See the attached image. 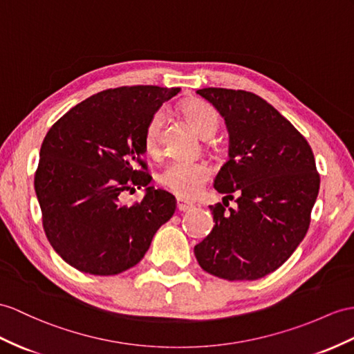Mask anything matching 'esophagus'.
<instances>
[{"mask_svg": "<svg viewBox=\"0 0 354 354\" xmlns=\"http://www.w3.org/2000/svg\"><path fill=\"white\" fill-rule=\"evenodd\" d=\"M195 204L191 203V201H186V200H182V198H177V209L180 212H186V210H191L194 209Z\"/></svg>", "mask_w": 354, "mask_h": 354, "instance_id": "esophagus-1", "label": "esophagus"}]
</instances>
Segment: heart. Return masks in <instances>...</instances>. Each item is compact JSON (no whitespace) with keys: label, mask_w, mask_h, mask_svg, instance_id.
<instances>
[{"label":"heart","mask_w":354,"mask_h":354,"mask_svg":"<svg viewBox=\"0 0 354 354\" xmlns=\"http://www.w3.org/2000/svg\"><path fill=\"white\" fill-rule=\"evenodd\" d=\"M182 114L203 138H210L218 132L221 118L218 111L203 100L186 102L180 108ZM163 127V114L159 111L147 123L144 132V150L150 156H159L160 135ZM212 176V168L204 160L185 162L174 160L160 172L159 182L169 192L182 198H192L201 192L203 186Z\"/></svg>","instance_id":"heart-1"}]
</instances>
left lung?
<instances>
[{
	"label": "left lung",
	"instance_id": "1",
	"mask_svg": "<svg viewBox=\"0 0 354 354\" xmlns=\"http://www.w3.org/2000/svg\"><path fill=\"white\" fill-rule=\"evenodd\" d=\"M196 93L225 118L230 159L214 178L223 204L210 205L213 230L194 248L205 272L227 281H254L296 251L311 223L320 189L305 136L270 103L245 90ZM236 199V209H225Z\"/></svg>",
	"mask_w": 354,
	"mask_h": 354
}]
</instances>
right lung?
Instances as JSON below:
<instances>
[{"instance_id": "obj_1", "label": "right lung", "mask_w": 354, "mask_h": 354, "mask_svg": "<svg viewBox=\"0 0 354 354\" xmlns=\"http://www.w3.org/2000/svg\"><path fill=\"white\" fill-rule=\"evenodd\" d=\"M180 88L133 85L103 90L57 120L41 142L34 176L43 230L55 252L84 273L109 277L142 260L176 212V198L149 186L144 132ZM146 187L132 206L123 192Z\"/></svg>"}]
</instances>
